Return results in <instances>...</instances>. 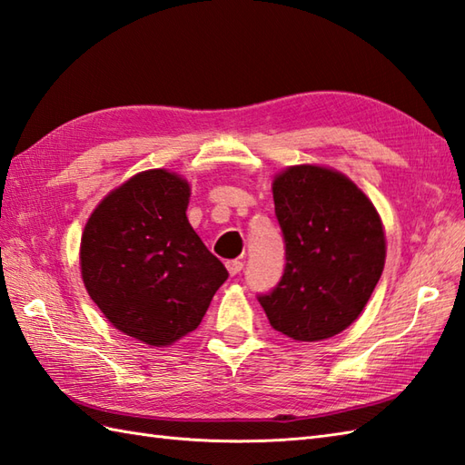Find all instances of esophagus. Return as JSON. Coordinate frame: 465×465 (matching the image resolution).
Listing matches in <instances>:
<instances>
[{"label":"esophagus","instance_id":"34e87169","mask_svg":"<svg viewBox=\"0 0 465 465\" xmlns=\"http://www.w3.org/2000/svg\"><path fill=\"white\" fill-rule=\"evenodd\" d=\"M225 268H227V272H230L232 275H238L242 270H243V262H240V260H230L225 263Z\"/></svg>","mask_w":465,"mask_h":465}]
</instances>
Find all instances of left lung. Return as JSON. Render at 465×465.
<instances>
[{
    "label": "left lung",
    "instance_id": "obj_1",
    "mask_svg": "<svg viewBox=\"0 0 465 465\" xmlns=\"http://www.w3.org/2000/svg\"><path fill=\"white\" fill-rule=\"evenodd\" d=\"M273 203L285 268L258 302L272 328L288 338L328 340L358 320L380 282V215L348 177L318 165H295L275 177Z\"/></svg>",
    "mask_w": 465,
    "mask_h": 465
}]
</instances>
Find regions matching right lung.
<instances>
[{
    "label": "right lung",
    "instance_id": "right-lung-1",
    "mask_svg": "<svg viewBox=\"0 0 465 465\" xmlns=\"http://www.w3.org/2000/svg\"><path fill=\"white\" fill-rule=\"evenodd\" d=\"M190 185L134 175L97 205L82 235V278L114 328L155 348L193 331L227 280L185 217Z\"/></svg>",
    "mask_w": 465,
    "mask_h": 465
}]
</instances>
